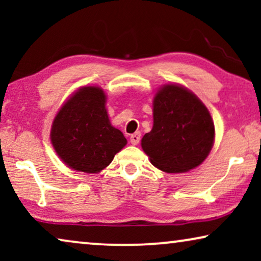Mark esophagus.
Returning a JSON list of instances; mask_svg holds the SVG:
<instances>
[{"label": "esophagus", "mask_w": 261, "mask_h": 261, "mask_svg": "<svg viewBox=\"0 0 261 261\" xmlns=\"http://www.w3.org/2000/svg\"><path fill=\"white\" fill-rule=\"evenodd\" d=\"M140 139H141V134L137 132V133L132 134L130 135V144L132 145H138L139 142H140Z\"/></svg>", "instance_id": "1"}]
</instances>
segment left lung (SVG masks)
I'll use <instances>...</instances> for the list:
<instances>
[{
	"mask_svg": "<svg viewBox=\"0 0 261 261\" xmlns=\"http://www.w3.org/2000/svg\"><path fill=\"white\" fill-rule=\"evenodd\" d=\"M215 140V126L203 102L179 84H165L153 99V128L141 139L152 165L181 173L204 162Z\"/></svg>",
	"mask_w": 261,
	"mask_h": 261,
	"instance_id": "left-lung-1",
	"label": "left lung"
}]
</instances>
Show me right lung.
<instances>
[{
  "mask_svg": "<svg viewBox=\"0 0 261 261\" xmlns=\"http://www.w3.org/2000/svg\"><path fill=\"white\" fill-rule=\"evenodd\" d=\"M107 96L98 87H83L64 103L53 120L51 142L70 169L97 173L127 144L113 127L106 108Z\"/></svg>",
  "mask_w": 261,
  "mask_h": 261,
  "instance_id": "right-lung-1",
  "label": "right lung"
}]
</instances>
